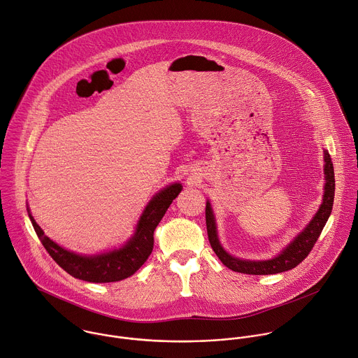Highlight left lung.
Returning a JSON list of instances; mask_svg holds the SVG:
<instances>
[{"instance_id": "1", "label": "left lung", "mask_w": 358, "mask_h": 358, "mask_svg": "<svg viewBox=\"0 0 358 358\" xmlns=\"http://www.w3.org/2000/svg\"><path fill=\"white\" fill-rule=\"evenodd\" d=\"M324 174H325V185H324V198L322 203L311 219V222L300 231L292 241L287 244L276 257L265 261H251V259H241L237 257L230 255L223 245L220 244L217 236V226L216 217L209 201H206V229L209 243L223 262L224 266L234 272L245 273V275H276L286 271L296 268L300 262H303L308 254L311 252L313 247L315 245L320 234L322 233L334 208V198H335V171L334 163L331 160V155L328 150L324 149Z\"/></svg>"}]
</instances>
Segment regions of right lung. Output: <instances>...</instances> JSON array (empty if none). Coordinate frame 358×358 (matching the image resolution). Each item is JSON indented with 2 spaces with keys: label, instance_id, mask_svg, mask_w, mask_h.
I'll list each match as a JSON object with an SVG mask.
<instances>
[{
  "label": "right lung",
  "instance_id": "right-lung-1",
  "mask_svg": "<svg viewBox=\"0 0 358 358\" xmlns=\"http://www.w3.org/2000/svg\"><path fill=\"white\" fill-rule=\"evenodd\" d=\"M181 189L182 185L174 182L155 194L143 209L132 237L122 247L96 255H82L65 250L44 234L29 206L27 215L45 251L66 273L90 283H111L132 276L146 262L153 250L155 229Z\"/></svg>",
  "mask_w": 358,
  "mask_h": 358
}]
</instances>
